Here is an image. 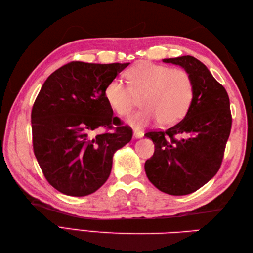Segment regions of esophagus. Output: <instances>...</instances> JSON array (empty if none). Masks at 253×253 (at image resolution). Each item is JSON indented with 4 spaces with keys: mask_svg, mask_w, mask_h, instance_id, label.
Returning a JSON list of instances; mask_svg holds the SVG:
<instances>
[{
    "mask_svg": "<svg viewBox=\"0 0 253 253\" xmlns=\"http://www.w3.org/2000/svg\"><path fill=\"white\" fill-rule=\"evenodd\" d=\"M143 131L142 130H139V129H133V137L135 138H141L143 137Z\"/></svg>",
    "mask_w": 253,
    "mask_h": 253,
    "instance_id": "34e87169",
    "label": "esophagus"
}]
</instances>
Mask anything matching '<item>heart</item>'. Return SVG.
<instances>
[{"instance_id": "obj_1", "label": "heart", "mask_w": 253, "mask_h": 253, "mask_svg": "<svg viewBox=\"0 0 253 253\" xmlns=\"http://www.w3.org/2000/svg\"><path fill=\"white\" fill-rule=\"evenodd\" d=\"M128 85L115 78L107 84L104 94L117 114L128 115L141 96L144 109L129 118L141 127L158 120L161 126H170L186 114L191 104L193 83L185 69L170 68L152 62H140L126 72Z\"/></svg>"}]
</instances>
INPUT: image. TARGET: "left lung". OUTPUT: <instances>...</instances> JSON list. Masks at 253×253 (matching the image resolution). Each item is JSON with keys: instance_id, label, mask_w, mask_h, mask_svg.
<instances>
[{"instance_id": "8db88e82", "label": "left lung", "mask_w": 253, "mask_h": 253, "mask_svg": "<svg viewBox=\"0 0 253 253\" xmlns=\"http://www.w3.org/2000/svg\"><path fill=\"white\" fill-rule=\"evenodd\" d=\"M190 75L193 95L187 114L166 130L148 131L154 143L153 157L146 161L149 180L171 196L195 192L221 168L232 128L226 90L196 57L164 58Z\"/></svg>"}]
</instances>
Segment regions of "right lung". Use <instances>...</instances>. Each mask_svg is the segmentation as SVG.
Segmentation results:
<instances>
[{
  "mask_svg": "<svg viewBox=\"0 0 253 253\" xmlns=\"http://www.w3.org/2000/svg\"><path fill=\"white\" fill-rule=\"evenodd\" d=\"M128 65L71 62L47 77L37 96L31 111L34 152L45 179L64 195L98 190L109 178L116 150L131 140V128L113 115L104 94ZM101 129L106 131L96 134Z\"/></svg>",
  "mask_w": 253,
  "mask_h": 253,
  "instance_id": "right-lung-1",
  "label": "right lung"
}]
</instances>
